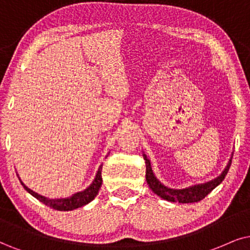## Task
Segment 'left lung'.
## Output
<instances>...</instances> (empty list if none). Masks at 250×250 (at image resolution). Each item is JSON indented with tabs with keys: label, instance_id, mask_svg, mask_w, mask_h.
I'll list each match as a JSON object with an SVG mask.
<instances>
[{
	"label": "left lung",
	"instance_id": "obj_1",
	"mask_svg": "<svg viewBox=\"0 0 250 250\" xmlns=\"http://www.w3.org/2000/svg\"><path fill=\"white\" fill-rule=\"evenodd\" d=\"M145 165H146V172H145V178H146V182L154 194L159 196V197L164 198V200L168 202H178V203H195V202H200L201 200L210 194L217 186H219L223 182V180L225 179V176L229 172L230 164H232V156H230L229 163L222 173L210 181L204 182V183H198V185L190 186V187H186L182 189H174L166 187L165 185H163L159 180L157 179V176L154 175L152 167H151V163L148 160L147 156L143 153Z\"/></svg>",
	"mask_w": 250,
	"mask_h": 250
}]
</instances>
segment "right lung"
<instances>
[{"mask_svg":"<svg viewBox=\"0 0 250 250\" xmlns=\"http://www.w3.org/2000/svg\"><path fill=\"white\" fill-rule=\"evenodd\" d=\"M107 157V156H106ZM102 169H103V165L99 166V168L97 170V174L94 176V180L88 186L87 188H85L84 190L82 191H77L75 194H72L69 197H64V198H48L46 196H42L38 192L33 191L32 189H30L27 186H25V183L21 181L20 175L17 174L18 179L23 186L25 190H26L28 194H31L33 197H36L37 200H39L41 203H43L47 207L52 208L54 210H59V211H71L75 209H78V208L84 207L90 203L91 201L94 200V197L98 195L99 192V189L102 187L103 183V178H102Z\"/></svg>","mask_w":250,"mask_h":250,"instance_id":"obj_1","label":"right lung"}]
</instances>
